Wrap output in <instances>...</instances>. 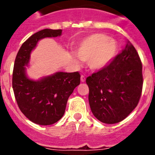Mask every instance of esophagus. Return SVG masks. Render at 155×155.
Here are the masks:
<instances>
[{"mask_svg":"<svg viewBox=\"0 0 155 155\" xmlns=\"http://www.w3.org/2000/svg\"><path fill=\"white\" fill-rule=\"evenodd\" d=\"M80 80H81V82H84L85 80H86V77H85V75H81V77H80Z\"/></svg>","mask_w":155,"mask_h":155,"instance_id":"1","label":"esophagus"}]
</instances>
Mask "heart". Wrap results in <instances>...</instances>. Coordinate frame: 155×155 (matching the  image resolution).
<instances>
[{
  "label": "heart",
  "mask_w": 155,
  "mask_h": 155,
  "mask_svg": "<svg viewBox=\"0 0 155 155\" xmlns=\"http://www.w3.org/2000/svg\"><path fill=\"white\" fill-rule=\"evenodd\" d=\"M117 53V44L115 40L104 34H95L85 38L80 42L76 55L80 60L88 62L92 70L98 71L108 65ZM73 61L79 63L77 58Z\"/></svg>",
  "instance_id": "1"
}]
</instances>
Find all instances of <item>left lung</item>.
Returning <instances> with one entry per match:
<instances>
[{
  "label": "left lung",
  "instance_id": "8db88e82",
  "mask_svg": "<svg viewBox=\"0 0 155 155\" xmlns=\"http://www.w3.org/2000/svg\"><path fill=\"white\" fill-rule=\"evenodd\" d=\"M93 115L103 123L115 124L137 107L142 92V64L130 42L108 65L86 79Z\"/></svg>",
  "mask_w": 155,
  "mask_h": 155
}]
</instances>
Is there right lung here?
I'll return each mask as SVG.
<instances>
[{
  "label": "right lung",
  "instance_id": "obj_1",
  "mask_svg": "<svg viewBox=\"0 0 155 155\" xmlns=\"http://www.w3.org/2000/svg\"><path fill=\"white\" fill-rule=\"evenodd\" d=\"M62 30L45 29L25 41L16 56L13 71V89L21 113L32 122L49 125L59 120L65 113L68 100L80 84V75L75 72H57L39 81L30 80L25 68L30 52L43 38L57 37Z\"/></svg>",
  "mask_w": 155,
  "mask_h": 155
}]
</instances>
